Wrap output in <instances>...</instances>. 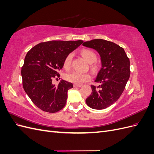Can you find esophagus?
I'll use <instances>...</instances> for the list:
<instances>
[{
  "label": "esophagus",
  "mask_w": 154,
  "mask_h": 154,
  "mask_svg": "<svg viewBox=\"0 0 154 154\" xmlns=\"http://www.w3.org/2000/svg\"><path fill=\"white\" fill-rule=\"evenodd\" d=\"M73 85L74 87H80L82 86L81 85H79V84H74Z\"/></svg>",
  "instance_id": "obj_1"
}]
</instances>
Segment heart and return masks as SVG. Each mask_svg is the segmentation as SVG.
Wrapping results in <instances>:
<instances>
[{"instance_id": "heart-1", "label": "heart", "mask_w": 154, "mask_h": 154, "mask_svg": "<svg viewBox=\"0 0 154 154\" xmlns=\"http://www.w3.org/2000/svg\"><path fill=\"white\" fill-rule=\"evenodd\" d=\"M81 54L89 63H92L96 61L97 55L91 50L83 49L81 51ZM73 54L69 53L66 57L63 62V66L66 69H69L71 66ZM91 75L88 73H81L77 71H72L67 73L66 75V79L74 84H82V83L89 81L91 80Z\"/></svg>"}]
</instances>
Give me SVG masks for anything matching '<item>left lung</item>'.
Instances as JSON below:
<instances>
[{
  "label": "left lung",
  "mask_w": 154,
  "mask_h": 154,
  "mask_svg": "<svg viewBox=\"0 0 154 154\" xmlns=\"http://www.w3.org/2000/svg\"><path fill=\"white\" fill-rule=\"evenodd\" d=\"M83 45L96 50L102 65L95 80L100 85H91L92 93L86 103L94 109H106L114 103L125 90L130 74L129 58L123 48L112 42L94 39Z\"/></svg>",
  "instance_id": "8db88e82"
}]
</instances>
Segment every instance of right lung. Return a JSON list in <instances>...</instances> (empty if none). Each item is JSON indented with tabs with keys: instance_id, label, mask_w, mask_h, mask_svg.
<instances>
[{
	"instance_id": "add662e5",
	"label": "right lung",
	"mask_w": 154,
	"mask_h": 154,
	"mask_svg": "<svg viewBox=\"0 0 154 154\" xmlns=\"http://www.w3.org/2000/svg\"><path fill=\"white\" fill-rule=\"evenodd\" d=\"M83 40H52L36 45L27 52L22 67L23 88L37 107L44 112L55 113L67 102V91L72 83L63 80L57 86L52 83L60 76L67 56L78 48Z\"/></svg>"
}]
</instances>
